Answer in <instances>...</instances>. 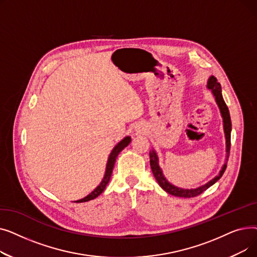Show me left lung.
Returning a JSON list of instances; mask_svg holds the SVG:
<instances>
[{
  "mask_svg": "<svg viewBox=\"0 0 257 257\" xmlns=\"http://www.w3.org/2000/svg\"><path fill=\"white\" fill-rule=\"evenodd\" d=\"M207 89H209L212 93V96L214 98L215 103H217L219 109H220V113L221 116L223 118V129H224V134H225V140H226V158H225V163L223 165V167L221 168V171L219 172V174L217 176H214L211 180H209L207 183L198 186L196 188H182L179 186L174 185L173 183H171L164 175V171L159 167V159H158V155L156 153V151L154 149H152L150 151V166L153 172L154 177L156 179V181L158 182V184L161 186V188L165 192H167L170 195L176 196V197H181V198H192V197H196L200 194L203 193L204 191H206L208 187H210L212 184H214L217 182L221 177L222 175L224 174L226 167H227V160L229 157V151H230V136H231V119H230V114H229V110L228 107L223 99L222 96V87L221 84L218 82V80L215 77L210 76L208 78L207 81Z\"/></svg>",
  "mask_w": 257,
  "mask_h": 257,
  "instance_id": "left-lung-1",
  "label": "left lung"
}]
</instances>
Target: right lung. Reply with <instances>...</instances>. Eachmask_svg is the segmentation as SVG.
Here are the masks:
<instances>
[{
  "instance_id": "add662e5",
  "label": "right lung",
  "mask_w": 257,
  "mask_h": 257,
  "mask_svg": "<svg viewBox=\"0 0 257 257\" xmlns=\"http://www.w3.org/2000/svg\"><path fill=\"white\" fill-rule=\"evenodd\" d=\"M130 142H131V138L126 137L115 145V147L112 149L111 153L109 154V156H108L105 174H104V177H103L102 181L100 182V184L96 188H94V190L90 194H88L86 197L80 199V200H77L75 202H77V203H81V202H87L89 200L97 198L99 195H101L104 192L106 185L108 184V182H109V180H110L112 170H113V167H114V164H115V159H116L117 155L119 154V152L121 150L125 149V148L130 144Z\"/></svg>"
}]
</instances>
